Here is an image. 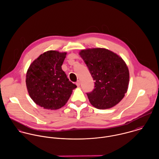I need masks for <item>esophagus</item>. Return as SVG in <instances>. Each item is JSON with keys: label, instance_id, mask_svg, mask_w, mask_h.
Returning <instances> with one entry per match:
<instances>
[{"label": "esophagus", "instance_id": "esophagus-1", "mask_svg": "<svg viewBox=\"0 0 159 159\" xmlns=\"http://www.w3.org/2000/svg\"><path fill=\"white\" fill-rule=\"evenodd\" d=\"M76 84L77 86H80V81L78 80V81L76 83Z\"/></svg>", "mask_w": 159, "mask_h": 159}]
</instances>
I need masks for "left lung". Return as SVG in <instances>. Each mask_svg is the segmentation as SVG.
Listing matches in <instances>:
<instances>
[{"label":"left lung","instance_id":"8db88e82","mask_svg":"<svg viewBox=\"0 0 159 159\" xmlns=\"http://www.w3.org/2000/svg\"><path fill=\"white\" fill-rule=\"evenodd\" d=\"M80 55L95 81L93 90L87 93L96 108L108 109L117 105L128 89L129 71L124 60L105 48L81 50Z\"/></svg>","mask_w":159,"mask_h":159}]
</instances>
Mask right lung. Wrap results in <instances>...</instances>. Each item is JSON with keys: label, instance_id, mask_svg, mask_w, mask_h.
Returning a JSON list of instances; mask_svg holds the SVG:
<instances>
[{"label": "right lung", "instance_id": "right-lung-1", "mask_svg": "<svg viewBox=\"0 0 159 159\" xmlns=\"http://www.w3.org/2000/svg\"><path fill=\"white\" fill-rule=\"evenodd\" d=\"M66 54L48 51L27 70L25 83L29 94L37 105L45 109L57 110L64 107L76 88L61 67Z\"/></svg>", "mask_w": 159, "mask_h": 159}]
</instances>
